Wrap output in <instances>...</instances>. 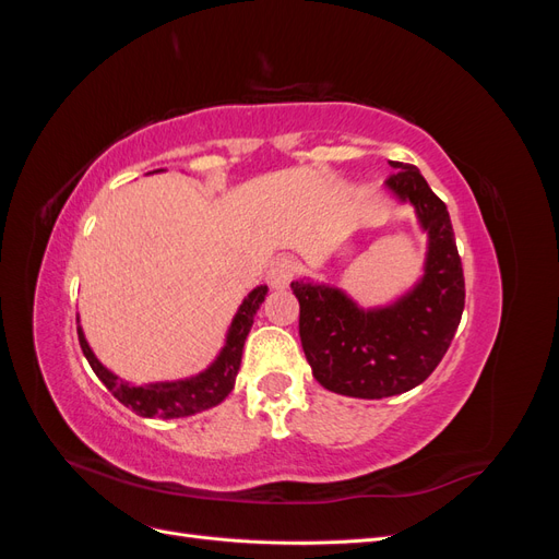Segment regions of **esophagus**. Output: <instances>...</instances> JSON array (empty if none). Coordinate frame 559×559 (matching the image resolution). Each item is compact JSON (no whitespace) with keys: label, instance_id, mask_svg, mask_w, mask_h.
<instances>
[{"label":"esophagus","instance_id":"esophagus-1","mask_svg":"<svg viewBox=\"0 0 559 559\" xmlns=\"http://www.w3.org/2000/svg\"><path fill=\"white\" fill-rule=\"evenodd\" d=\"M294 275H296V263L289 257H280L270 263L265 280L273 289H284V286L294 280Z\"/></svg>","mask_w":559,"mask_h":559}]
</instances>
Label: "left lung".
<instances>
[{"instance_id":"1","label":"left lung","mask_w":559,"mask_h":559,"mask_svg":"<svg viewBox=\"0 0 559 559\" xmlns=\"http://www.w3.org/2000/svg\"><path fill=\"white\" fill-rule=\"evenodd\" d=\"M386 186L413 202L429 233L425 277L399 302L361 310L337 289L294 282L298 333L314 380L329 392L384 399L425 382L441 364L464 312V270L445 202L411 163L392 160Z\"/></svg>"}]
</instances>
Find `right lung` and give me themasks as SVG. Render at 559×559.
Wrapping results in <instances>:
<instances>
[{"label": "right lung", "instance_id": "right-lung-1", "mask_svg": "<svg viewBox=\"0 0 559 559\" xmlns=\"http://www.w3.org/2000/svg\"><path fill=\"white\" fill-rule=\"evenodd\" d=\"M265 296H267V286H257V289H253L242 300V306L228 329L226 345H224L222 354H218L216 361L205 370V373H200L189 380L134 386L130 382L118 380L111 370H107L95 359V354L88 347L86 337H83L81 326L76 329L79 345H81L83 354H86V359H88L91 368L95 370V376L105 382V386L126 405V408H132L142 417H163V419L189 417L200 411L212 408V405H218L233 392L235 376H238L240 361H242L245 341L251 331L253 317H257V310L261 308Z\"/></svg>", "mask_w": 559, "mask_h": 559}]
</instances>
